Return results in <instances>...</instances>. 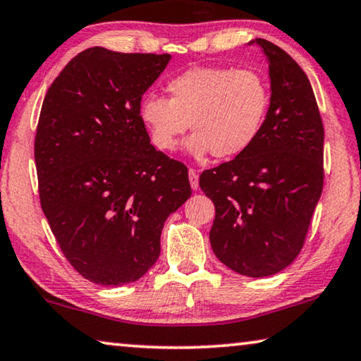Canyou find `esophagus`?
I'll use <instances>...</instances> for the list:
<instances>
[{"label": "esophagus", "mask_w": 361, "mask_h": 361, "mask_svg": "<svg viewBox=\"0 0 361 361\" xmlns=\"http://www.w3.org/2000/svg\"><path fill=\"white\" fill-rule=\"evenodd\" d=\"M188 173H190V185H191V188H192V190H197V188H199V175H197V171L195 169H190V171H188Z\"/></svg>", "instance_id": "esophagus-1"}]
</instances>
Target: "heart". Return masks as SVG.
I'll use <instances>...</instances> for the list:
<instances>
[{"label":"heart","instance_id":"heart-1","mask_svg":"<svg viewBox=\"0 0 361 361\" xmlns=\"http://www.w3.org/2000/svg\"><path fill=\"white\" fill-rule=\"evenodd\" d=\"M166 92L169 100L144 97L139 120L160 152H173L190 126L186 147L199 159L228 160L248 150L269 109L266 80L251 69L191 68L170 79Z\"/></svg>","mask_w":361,"mask_h":361}]
</instances>
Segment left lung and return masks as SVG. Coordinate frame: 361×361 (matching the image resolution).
Segmentation results:
<instances>
[{"instance_id":"obj_1","label":"left lung","mask_w":361,"mask_h":361,"mask_svg":"<svg viewBox=\"0 0 361 361\" xmlns=\"http://www.w3.org/2000/svg\"><path fill=\"white\" fill-rule=\"evenodd\" d=\"M269 61L271 105L259 136L230 162L204 170L212 199L214 255L232 271L267 277L305 245L324 185V128L303 69L281 47L256 39Z\"/></svg>"}]
</instances>
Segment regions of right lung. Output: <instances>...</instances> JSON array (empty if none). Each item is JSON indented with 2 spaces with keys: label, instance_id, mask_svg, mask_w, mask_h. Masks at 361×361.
Wrapping results in <instances>:
<instances>
[{
  "label": "right lung",
  "instance_id": "right-lung-1",
  "mask_svg": "<svg viewBox=\"0 0 361 361\" xmlns=\"http://www.w3.org/2000/svg\"><path fill=\"white\" fill-rule=\"evenodd\" d=\"M170 55L94 47L60 73L35 134L42 211L63 255L99 285L136 282L191 196L188 169L150 144L139 104Z\"/></svg>",
  "mask_w": 361,
  "mask_h": 361
}]
</instances>
